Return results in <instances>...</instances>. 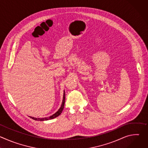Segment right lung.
I'll list each match as a JSON object with an SVG mask.
<instances>
[{
    "mask_svg": "<svg viewBox=\"0 0 148 148\" xmlns=\"http://www.w3.org/2000/svg\"><path fill=\"white\" fill-rule=\"evenodd\" d=\"M66 95H65V92H64V95H63V99H62V104H61V106L60 107V108L58 110V111L57 112H56L54 114H53V115L49 116V117H47V118H34V117H32V116H30L32 119H34V120H36V121H47V120H49V119H53V118H55L56 117H57L58 116H59L63 109H64V103H65V99H66Z\"/></svg>",
    "mask_w": 148,
    "mask_h": 148,
    "instance_id": "add662e5",
    "label": "right lung"
}]
</instances>
